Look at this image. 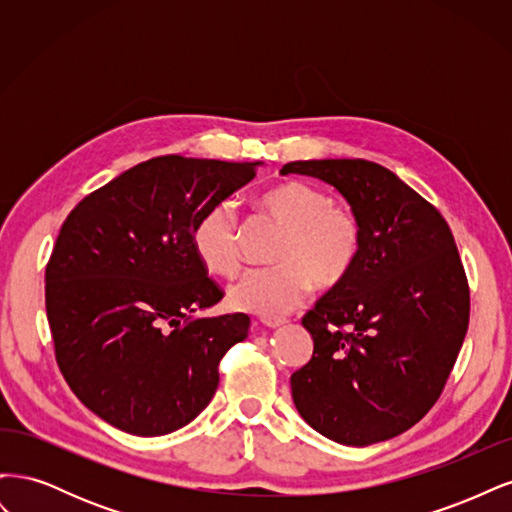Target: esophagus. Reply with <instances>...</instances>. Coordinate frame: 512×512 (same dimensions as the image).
Masks as SVG:
<instances>
[{"label": "esophagus", "mask_w": 512, "mask_h": 512, "mask_svg": "<svg viewBox=\"0 0 512 512\" xmlns=\"http://www.w3.org/2000/svg\"><path fill=\"white\" fill-rule=\"evenodd\" d=\"M260 322L265 324V327H269V329H277V327H282V324H286L288 320L286 318H262Z\"/></svg>", "instance_id": "34e87169"}]
</instances>
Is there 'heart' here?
Here are the masks:
<instances>
[{
  "mask_svg": "<svg viewBox=\"0 0 512 512\" xmlns=\"http://www.w3.org/2000/svg\"><path fill=\"white\" fill-rule=\"evenodd\" d=\"M260 207L286 228L275 252L277 267L252 269L228 288V301L241 312L284 316L309 292L342 286L359 265L363 226L356 213L314 185L286 181L260 196ZM239 218L230 203L209 207L192 230V245L203 267L232 275L241 267Z\"/></svg>",
  "mask_w": 512,
  "mask_h": 512,
  "instance_id": "heart-1",
  "label": "heart"
}]
</instances>
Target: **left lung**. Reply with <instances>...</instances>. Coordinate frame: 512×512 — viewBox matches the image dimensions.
I'll return each instance as SVG.
<instances>
[{
    "label": "left lung",
    "instance_id": "1",
    "mask_svg": "<svg viewBox=\"0 0 512 512\" xmlns=\"http://www.w3.org/2000/svg\"><path fill=\"white\" fill-rule=\"evenodd\" d=\"M280 173L333 185L363 226L359 265L301 320L314 354L290 376L294 406L333 442L391 440L436 404L468 331L470 288L453 232L376 162L301 160Z\"/></svg>",
    "mask_w": 512,
    "mask_h": 512
}]
</instances>
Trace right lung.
I'll use <instances>...</instances> for the list:
<instances>
[{
	"mask_svg": "<svg viewBox=\"0 0 512 512\" xmlns=\"http://www.w3.org/2000/svg\"><path fill=\"white\" fill-rule=\"evenodd\" d=\"M260 162L162 156L85 196L44 275L55 359L72 393L132 436H164L203 412L218 365L250 329L245 314L198 318L224 292L192 230L256 177Z\"/></svg>",
	"mask_w": 512,
	"mask_h": 512,
	"instance_id": "add662e5",
	"label": "right lung"
}]
</instances>
